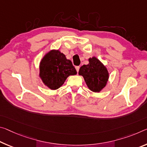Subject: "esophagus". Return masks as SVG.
I'll return each mask as SVG.
<instances>
[{"instance_id":"34e87169","label":"esophagus","mask_w":147,"mask_h":147,"mask_svg":"<svg viewBox=\"0 0 147 147\" xmlns=\"http://www.w3.org/2000/svg\"><path fill=\"white\" fill-rule=\"evenodd\" d=\"M75 68H76V71H77V73H78L79 69H80V67H79V66H76V67H75Z\"/></svg>"}]
</instances>
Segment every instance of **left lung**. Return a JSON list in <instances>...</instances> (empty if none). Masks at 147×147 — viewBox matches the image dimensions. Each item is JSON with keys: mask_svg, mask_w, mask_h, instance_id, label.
Returning <instances> with one entry per match:
<instances>
[{"mask_svg": "<svg viewBox=\"0 0 147 147\" xmlns=\"http://www.w3.org/2000/svg\"><path fill=\"white\" fill-rule=\"evenodd\" d=\"M78 74L82 75L90 90L99 92L106 86L109 73L107 69L96 57L89 59V63L80 68Z\"/></svg>", "mask_w": 147, "mask_h": 147, "instance_id": "left-lung-1", "label": "left lung"}]
</instances>
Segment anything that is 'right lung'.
Instances as JSON below:
<instances>
[{
	"instance_id": "obj_1",
	"label": "right lung",
	"mask_w": 147,
	"mask_h": 147,
	"mask_svg": "<svg viewBox=\"0 0 147 147\" xmlns=\"http://www.w3.org/2000/svg\"><path fill=\"white\" fill-rule=\"evenodd\" d=\"M77 73L72 62L59 50H52L42 59L40 76L51 90H57L70 75Z\"/></svg>"
}]
</instances>
